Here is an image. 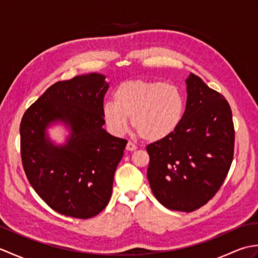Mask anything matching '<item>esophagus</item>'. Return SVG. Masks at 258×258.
Wrapping results in <instances>:
<instances>
[{"label":"esophagus","mask_w":258,"mask_h":258,"mask_svg":"<svg viewBox=\"0 0 258 258\" xmlns=\"http://www.w3.org/2000/svg\"><path fill=\"white\" fill-rule=\"evenodd\" d=\"M136 149H138V146H136L134 143H132V142H127V144H126V150L133 152Z\"/></svg>","instance_id":"34e87169"}]
</instances>
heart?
<instances>
[{
    "mask_svg": "<svg viewBox=\"0 0 258 258\" xmlns=\"http://www.w3.org/2000/svg\"><path fill=\"white\" fill-rule=\"evenodd\" d=\"M113 101L102 106L108 130L123 135L131 117L136 132L147 142L162 141L173 134L185 111L184 97L177 87L158 81H125L114 90Z\"/></svg>",
    "mask_w": 258,
    "mask_h": 258,
    "instance_id": "heart-1",
    "label": "heart"
}]
</instances>
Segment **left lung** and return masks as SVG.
<instances>
[{
    "mask_svg": "<svg viewBox=\"0 0 258 258\" xmlns=\"http://www.w3.org/2000/svg\"><path fill=\"white\" fill-rule=\"evenodd\" d=\"M183 119L168 138L147 145V178L168 210L193 212L220 189L231 167L235 132L232 109L220 93L190 73Z\"/></svg>",
    "mask_w": 258,
    "mask_h": 258,
    "instance_id": "obj_1",
    "label": "left lung"
}]
</instances>
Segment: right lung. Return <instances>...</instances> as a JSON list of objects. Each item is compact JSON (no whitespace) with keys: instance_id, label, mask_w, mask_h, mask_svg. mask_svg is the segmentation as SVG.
<instances>
[{"instance_id":"right-lung-1","label":"right lung","mask_w":258,"mask_h":258,"mask_svg":"<svg viewBox=\"0 0 258 258\" xmlns=\"http://www.w3.org/2000/svg\"><path fill=\"white\" fill-rule=\"evenodd\" d=\"M107 89L100 73L57 82L22 117L21 156L26 177L37 195L62 215L91 218L111 199L114 174L127 141L103 128ZM56 122L70 130L64 145H54L47 134Z\"/></svg>"}]
</instances>
